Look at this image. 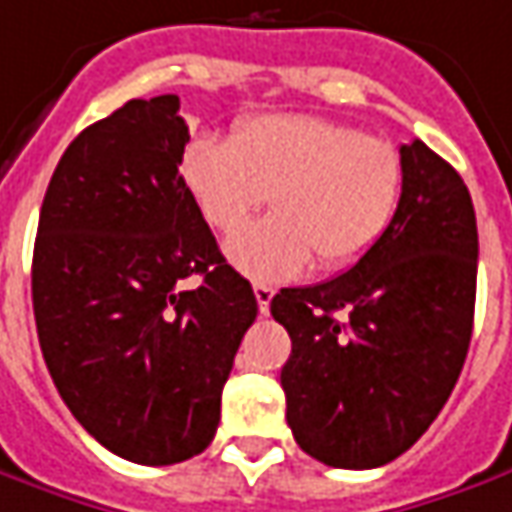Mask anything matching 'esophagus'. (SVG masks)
I'll list each match as a JSON object with an SVG mask.
<instances>
[{
	"label": "esophagus",
	"mask_w": 512,
	"mask_h": 512,
	"mask_svg": "<svg viewBox=\"0 0 512 512\" xmlns=\"http://www.w3.org/2000/svg\"><path fill=\"white\" fill-rule=\"evenodd\" d=\"M255 297H257V311H260L263 316L269 314V305H271V297H274V288H271V285L255 283Z\"/></svg>",
	"instance_id": "1"
}]
</instances>
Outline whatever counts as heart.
Listing matches in <instances>:
<instances>
[{
    "label": "heart",
    "instance_id": "b5f03b06",
    "mask_svg": "<svg viewBox=\"0 0 512 512\" xmlns=\"http://www.w3.org/2000/svg\"><path fill=\"white\" fill-rule=\"evenodd\" d=\"M204 221L234 232L268 196L275 215L227 241L235 269L280 283L316 266L339 271L384 238L403 196L401 151L353 125L308 114L241 120L232 139L198 134L179 159Z\"/></svg>",
    "mask_w": 512,
    "mask_h": 512
}]
</instances>
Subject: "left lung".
<instances>
[{
	"label": "left lung",
	"instance_id": "left-lung-1",
	"mask_svg": "<svg viewBox=\"0 0 512 512\" xmlns=\"http://www.w3.org/2000/svg\"><path fill=\"white\" fill-rule=\"evenodd\" d=\"M401 156V207L384 238L350 271L271 300L291 336L280 384L294 440L347 471L415 446L446 406L474 330L471 193L426 142L401 145Z\"/></svg>",
	"mask_w": 512,
	"mask_h": 512
}]
</instances>
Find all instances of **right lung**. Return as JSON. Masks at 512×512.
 Listing matches in <instances>:
<instances>
[{
    "mask_svg": "<svg viewBox=\"0 0 512 512\" xmlns=\"http://www.w3.org/2000/svg\"><path fill=\"white\" fill-rule=\"evenodd\" d=\"M179 106V95L128 100L83 128L52 173L33 249L52 381L100 446L139 465L210 446L257 316L179 176L190 142ZM187 276L202 283L187 289Z\"/></svg>",
    "mask_w": 512,
    "mask_h": 512,
    "instance_id": "obj_1",
    "label": "right lung"
}]
</instances>
